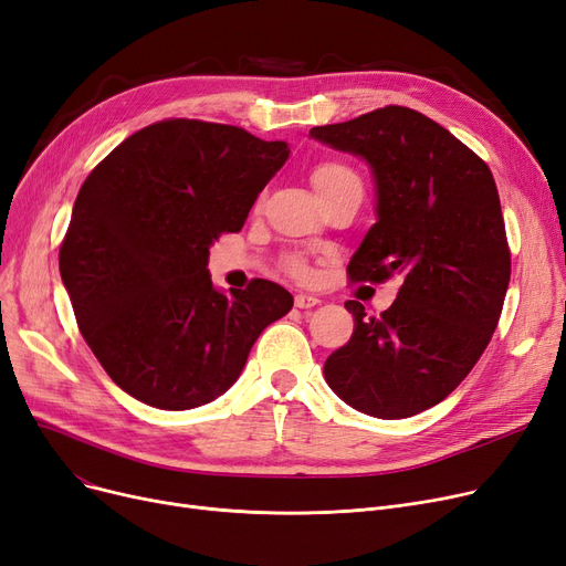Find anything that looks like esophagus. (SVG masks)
<instances>
[{
    "label": "esophagus",
    "instance_id": "esophagus-1",
    "mask_svg": "<svg viewBox=\"0 0 566 566\" xmlns=\"http://www.w3.org/2000/svg\"><path fill=\"white\" fill-rule=\"evenodd\" d=\"M293 303H296L298 310H310V307L318 305V298H316V296H310V293H298V296L293 298Z\"/></svg>",
    "mask_w": 566,
    "mask_h": 566
}]
</instances>
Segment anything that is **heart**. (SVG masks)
Here are the masks:
<instances>
[{
	"label": "heart",
	"mask_w": 566,
	"mask_h": 566,
	"mask_svg": "<svg viewBox=\"0 0 566 566\" xmlns=\"http://www.w3.org/2000/svg\"><path fill=\"white\" fill-rule=\"evenodd\" d=\"M349 182H358V178L349 166H344L339 161H324L312 170V185L318 193V199H326V196L335 193L337 189H342L344 185H349ZM286 265L296 277L307 275V263L301 256H291L286 261Z\"/></svg>",
	"instance_id": "obj_1"
}]
</instances>
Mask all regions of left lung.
Wrapping results in <instances>:
<instances>
[{
    "instance_id": "1",
    "label": "left lung",
    "mask_w": 566,
    "mask_h": 566,
    "mask_svg": "<svg viewBox=\"0 0 566 566\" xmlns=\"http://www.w3.org/2000/svg\"><path fill=\"white\" fill-rule=\"evenodd\" d=\"M310 136L373 170L377 222L349 261L352 282H400L381 316L344 303L354 335L326 358L324 377L349 407L407 419L453 392L497 328L511 254L493 174L451 132L405 106Z\"/></svg>"
}]
</instances>
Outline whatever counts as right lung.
Listing matches in <instances>:
<instances>
[{"label":"right lung","mask_w":566,"mask_h":566,"mask_svg":"<svg viewBox=\"0 0 566 566\" xmlns=\"http://www.w3.org/2000/svg\"><path fill=\"white\" fill-rule=\"evenodd\" d=\"M289 153L240 127L164 119L83 182L60 273L87 347L132 398L168 411L212 402L293 307L275 282L227 296L208 273L212 242L242 229Z\"/></svg>","instance_id":"right-lung-1"}]
</instances>
